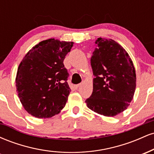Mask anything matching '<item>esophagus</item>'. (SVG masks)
Returning a JSON list of instances; mask_svg holds the SVG:
<instances>
[{"instance_id": "1", "label": "esophagus", "mask_w": 154, "mask_h": 154, "mask_svg": "<svg viewBox=\"0 0 154 154\" xmlns=\"http://www.w3.org/2000/svg\"><path fill=\"white\" fill-rule=\"evenodd\" d=\"M81 85V84H78V85H76L75 86V90H77L78 89V88L79 87V86Z\"/></svg>"}]
</instances>
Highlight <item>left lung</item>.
I'll list each match as a JSON object with an SVG mask.
<instances>
[{
	"label": "left lung",
	"mask_w": 154,
	"mask_h": 154,
	"mask_svg": "<svg viewBox=\"0 0 154 154\" xmlns=\"http://www.w3.org/2000/svg\"><path fill=\"white\" fill-rule=\"evenodd\" d=\"M91 59L93 90L86 99L88 107L106 116L127 109L133 98L136 75L130 56L114 40L99 38Z\"/></svg>",
	"instance_id": "left-lung-1"
}]
</instances>
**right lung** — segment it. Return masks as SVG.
<instances>
[{
	"mask_svg": "<svg viewBox=\"0 0 154 154\" xmlns=\"http://www.w3.org/2000/svg\"><path fill=\"white\" fill-rule=\"evenodd\" d=\"M73 44L54 38L43 40L19 64L16 87L21 103L32 116L52 117L66 105L71 89L63 60Z\"/></svg>",
	"mask_w": 154,
	"mask_h": 154,
	"instance_id": "1",
	"label": "right lung"
}]
</instances>
